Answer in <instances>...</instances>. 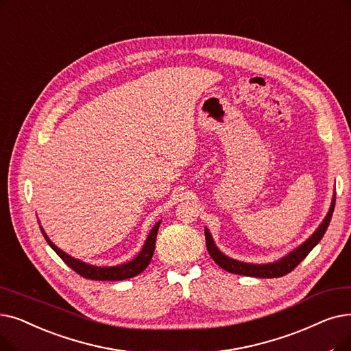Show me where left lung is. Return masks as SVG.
I'll list each match as a JSON object with an SVG mask.
<instances>
[{"label": "left lung", "mask_w": 351, "mask_h": 351, "mask_svg": "<svg viewBox=\"0 0 351 351\" xmlns=\"http://www.w3.org/2000/svg\"><path fill=\"white\" fill-rule=\"evenodd\" d=\"M334 205H336V195L332 196V201L328 209V213L326 215V218L323 219V222L319 223V226L314 231V234L307 239L304 241L300 247H297L295 250H293L289 254H287L285 256H282L281 260L276 261V263H269V264H250V263H242V261H237L232 260V258L226 256L225 254H222L218 247L215 245V242L212 239L210 232L208 231V228H205V239H206V248L209 255L212 256V260L215 261L222 269L232 272V274H238V276H248V277H256V278H278L285 276V274L291 272L302 260L306 258L310 251L317 245V243L322 241V238L324 237L327 228L330 225L332 212H334Z\"/></svg>", "instance_id": "obj_1"}]
</instances>
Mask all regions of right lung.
<instances>
[{
  "label": "right lung",
  "mask_w": 351,
  "mask_h": 351,
  "mask_svg": "<svg viewBox=\"0 0 351 351\" xmlns=\"http://www.w3.org/2000/svg\"><path fill=\"white\" fill-rule=\"evenodd\" d=\"M159 225H160V221L154 228H152L146 241H145V245H143L142 251L138 254V256L133 258L132 261H129L126 264L116 265V267H96V265L86 264V263L77 260V258H73L54 245V243L50 241V238L47 237V234L44 232L43 226H40V230L49 245L56 251V254L62 258V260L73 271L77 272L79 276H82L83 278L97 280V281H121V280L136 277L149 265L152 256H154V252H155V243H156V235H158Z\"/></svg>",
  "instance_id": "1"
}]
</instances>
